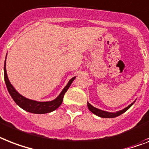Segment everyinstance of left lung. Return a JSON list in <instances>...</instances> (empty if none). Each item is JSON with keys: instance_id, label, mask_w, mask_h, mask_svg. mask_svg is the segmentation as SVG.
Returning a JSON list of instances; mask_svg holds the SVG:
<instances>
[{"instance_id": "left-lung-1", "label": "left lung", "mask_w": 149, "mask_h": 149, "mask_svg": "<svg viewBox=\"0 0 149 149\" xmlns=\"http://www.w3.org/2000/svg\"><path fill=\"white\" fill-rule=\"evenodd\" d=\"M135 102V101H134L132 103H131L129 106H127L126 108L123 109V110L117 111V112H107V111H103V110L95 108V107L92 106L91 104L89 103V102H87V106H88V109H89L90 112H92L93 114L96 115V116H98L102 117V118H115V117L118 116H120V115H122L125 112H126L127 110L129 109L130 108L132 105H133V103Z\"/></svg>"}]
</instances>
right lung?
I'll use <instances>...</instances> for the list:
<instances>
[{
    "label": "right lung",
    "mask_w": 149,
    "mask_h": 149,
    "mask_svg": "<svg viewBox=\"0 0 149 149\" xmlns=\"http://www.w3.org/2000/svg\"><path fill=\"white\" fill-rule=\"evenodd\" d=\"M6 58H7V56H6ZM3 72H4V80H5L6 86H7L10 95L12 97V99L14 100V102L17 103V106H20V108H22L26 112L35 113V114H45V113L51 112L56 109L62 104L64 94L67 91L69 87L70 86V85L72 84V81L74 80L75 78H76V77H74L70 79L67 85L64 87L62 92L55 100H52V101H48V102H38V101H35V100H29L27 98L23 96L22 95H20L14 89V87L11 85V83H10L9 79L8 77L7 70H6V60L4 61Z\"/></svg>",
    "instance_id": "right-lung-1"
}]
</instances>
